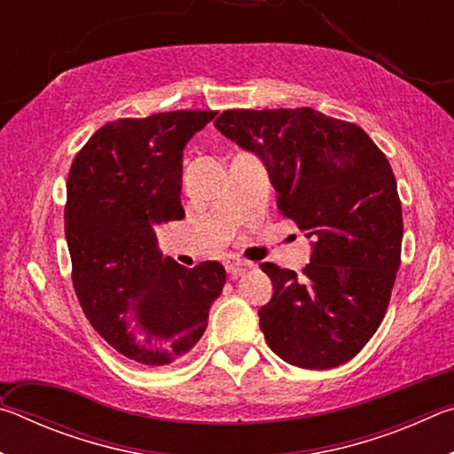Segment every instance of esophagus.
Masks as SVG:
<instances>
[{"mask_svg":"<svg viewBox=\"0 0 454 454\" xmlns=\"http://www.w3.org/2000/svg\"><path fill=\"white\" fill-rule=\"evenodd\" d=\"M250 266H252L250 262H246V260L238 258L234 254H230V256L224 258V268H226V272L230 276H240V274H244L246 270H248Z\"/></svg>","mask_w":454,"mask_h":454,"instance_id":"1","label":"esophagus"}]
</instances>
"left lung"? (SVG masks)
<instances>
[{
  "instance_id": "left-lung-1",
  "label": "left lung",
  "mask_w": 454,
  "mask_h": 454,
  "mask_svg": "<svg viewBox=\"0 0 454 454\" xmlns=\"http://www.w3.org/2000/svg\"><path fill=\"white\" fill-rule=\"evenodd\" d=\"M264 164L282 216L310 240L302 274L264 262L272 298L260 330L284 363L325 371L380 326L401 266L403 208L384 153L364 129L312 107L228 110L214 121Z\"/></svg>"
}]
</instances>
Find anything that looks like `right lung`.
<instances>
[{
  "instance_id": "right-lung-1",
  "label": "right lung",
  "mask_w": 454,
  "mask_h": 454,
  "mask_svg": "<svg viewBox=\"0 0 454 454\" xmlns=\"http://www.w3.org/2000/svg\"><path fill=\"white\" fill-rule=\"evenodd\" d=\"M214 116L182 110L110 121L67 176L75 294L98 334L134 363L164 366L186 356L224 288L220 262L180 266L156 236V226L184 216V148Z\"/></svg>"
}]
</instances>
